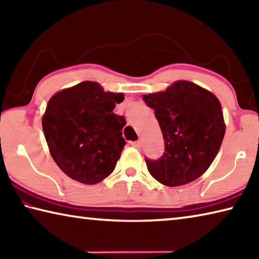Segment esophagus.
<instances>
[{"label": "esophagus", "instance_id": "esophagus-1", "mask_svg": "<svg viewBox=\"0 0 259 259\" xmlns=\"http://www.w3.org/2000/svg\"><path fill=\"white\" fill-rule=\"evenodd\" d=\"M133 146L136 147V148H138V150H140V148H142V142H140V140H137V142H134L133 143Z\"/></svg>", "mask_w": 259, "mask_h": 259}]
</instances>
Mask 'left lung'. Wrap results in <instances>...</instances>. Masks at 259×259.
<instances>
[{
	"label": "left lung",
	"instance_id": "left-lung-1",
	"mask_svg": "<svg viewBox=\"0 0 259 259\" xmlns=\"http://www.w3.org/2000/svg\"><path fill=\"white\" fill-rule=\"evenodd\" d=\"M154 108L164 139L160 159H145L147 169L165 186H181L203 175L212 163L225 135L219 100L190 81H177L165 91L143 96Z\"/></svg>",
	"mask_w": 259,
	"mask_h": 259
}]
</instances>
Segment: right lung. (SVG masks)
I'll list each match as a JSON object with an SVG mask.
<instances>
[{"instance_id":"right-lung-1","label":"right lung","mask_w":259,"mask_h":259,"mask_svg":"<svg viewBox=\"0 0 259 259\" xmlns=\"http://www.w3.org/2000/svg\"><path fill=\"white\" fill-rule=\"evenodd\" d=\"M123 94L84 81L52 96L42 117L50 154L76 182L93 185L113 172L125 145L123 116L113 112Z\"/></svg>"}]
</instances>
